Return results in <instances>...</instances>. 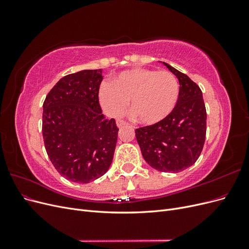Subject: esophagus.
Instances as JSON below:
<instances>
[{
	"instance_id": "34e87169",
	"label": "esophagus",
	"mask_w": 249,
	"mask_h": 249,
	"mask_svg": "<svg viewBox=\"0 0 249 249\" xmlns=\"http://www.w3.org/2000/svg\"><path fill=\"white\" fill-rule=\"evenodd\" d=\"M116 124H117V126H118V127H124V126H125L127 124L124 122V120L118 119L117 122H116Z\"/></svg>"
}]
</instances>
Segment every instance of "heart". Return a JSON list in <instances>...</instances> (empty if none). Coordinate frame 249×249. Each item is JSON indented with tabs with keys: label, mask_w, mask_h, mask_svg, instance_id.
I'll return each instance as SVG.
<instances>
[{
	"label": "heart",
	"mask_w": 249,
	"mask_h": 249,
	"mask_svg": "<svg viewBox=\"0 0 249 249\" xmlns=\"http://www.w3.org/2000/svg\"><path fill=\"white\" fill-rule=\"evenodd\" d=\"M178 94V82L172 73L138 67L120 72L112 84L103 83L99 100L105 112L113 117L123 115L131 101V111L138 122L153 125L171 114Z\"/></svg>",
	"instance_id": "heart-1"
}]
</instances>
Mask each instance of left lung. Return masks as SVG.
Returning a JSON list of instances; mask_svg holds the SVG:
<instances>
[{
	"mask_svg": "<svg viewBox=\"0 0 249 249\" xmlns=\"http://www.w3.org/2000/svg\"><path fill=\"white\" fill-rule=\"evenodd\" d=\"M179 82L177 106L162 123L135 131L146 163L162 172L177 173L196 162L205 144L207 111L202 92L187 74L163 62Z\"/></svg>",
	"mask_w": 249,
	"mask_h": 249,
	"instance_id": "left-lung-1",
	"label": "left lung"
}]
</instances>
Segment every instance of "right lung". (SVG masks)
<instances>
[{"instance_id":"add662e5","label":"right lung","mask_w":249,"mask_h":249,"mask_svg":"<svg viewBox=\"0 0 249 249\" xmlns=\"http://www.w3.org/2000/svg\"><path fill=\"white\" fill-rule=\"evenodd\" d=\"M102 70H85L60 79L43 103L42 136L47 154L65 178L87 184L106 173L118 127L99 103Z\"/></svg>"}]
</instances>
